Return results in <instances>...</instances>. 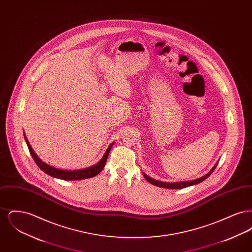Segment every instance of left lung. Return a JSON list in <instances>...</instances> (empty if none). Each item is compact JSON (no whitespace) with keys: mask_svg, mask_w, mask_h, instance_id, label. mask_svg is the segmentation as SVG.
<instances>
[{"mask_svg":"<svg viewBox=\"0 0 252 252\" xmlns=\"http://www.w3.org/2000/svg\"><path fill=\"white\" fill-rule=\"evenodd\" d=\"M218 164V161L216 162V165L214 167L212 168V170L206 174L203 177L199 178V179H196V180H189V181H181V182H164V181H159V180H154L150 177H148L146 174H143L144 175L145 180H147L149 183L158 186V187H162V188H167V189H182V188H186V187H189V186H192V185H195L197 183H200L202 182L203 180H206L208 177H210V175L215 171V169L216 168V165Z\"/></svg>","mask_w":252,"mask_h":252,"instance_id":"obj_1","label":"left lung"}]
</instances>
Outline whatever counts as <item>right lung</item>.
I'll return each instance as SVG.
<instances>
[{
  "instance_id": "obj_1",
  "label": "right lung",
  "mask_w": 252,
  "mask_h": 252,
  "mask_svg": "<svg viewBox=\"0 0 252 252\" xmlns=\"http://www.w3.org/2000/svg\"><path fill=\"white\" fill-rule=\"evenodd\" d=\"M24 139H25V142H26V144L28 146V149L30 151V154H31L32 158H34L36 165L40 168L43 172H45L46 174H48L50 176L63 180H80L95 177L96 175H98L103 170V168L105 167L107 159H108L109 151H110L112 145L114 144V143H112V144L108 146L107 151L104 154V156L101 158L100 161H98L96 163L95 165H93V166L89 168H85V169H81V170L68 171V170H61V169L50 166L47 163L43 162L38 157L36 156V153L33 151V149H32L31 145L29 144L28 140L25 137V135H24Z\"/></svg>"
}]
</instances>
